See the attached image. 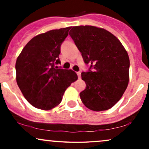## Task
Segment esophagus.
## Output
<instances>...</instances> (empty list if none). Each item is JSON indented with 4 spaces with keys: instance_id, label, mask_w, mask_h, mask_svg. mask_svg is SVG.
<instances>
[{
    "instance_id": "esophagus-1",
    "label": "esophagus",
    "mask_w": 149,
    "mask_h": 149,
    "mask_svg": "<svg viewBox=\"0 0 149 149\" xmlns=\"http://www.w3.org/2000/svg\"><path fill=\"white\" fill-rule=\"evenodd\" d=\"M80 74H81V73H80V71H78V72H77V75H78V78H80Z\"/></svg>"
}]
</instances>
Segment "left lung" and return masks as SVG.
<instances>
[{"label":"left lung","mask_w":149,"mask_h":149,"mask_svg":"<svg viewBox=\"0 0 149 149\" xmlns=\"http://www.w3.org/2000/svg\"><path fill=\"white\" fill-rule=\"evenodd\" d=\"M69 35L81 52L88 72L81 73L86 88L82 102L95 111L111 109L120 100L129 83L130 59L120 41L107 30L95 26H73Z\"/></svg>","instance_id":"8db88e82"}]
</instances>
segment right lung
Returning a JSON list of instances; mask_svg holds the SVG:
<instances>
[{
  "mask_svg": "<svg viewBox=\"0 0 149 149\" xmlns=\"http://www.w3.org/2000/svg\"><path fill=\"white\" fill-rule=\"evenodd\" d=\"M71 26L50 30L33 37L15 64L16 80L24 97L37 109L48 111L59 105L65 91L78 79L73 70L57 69L61 42Z\"/></svg>",
  "mask_w": 149,
  "mask_h": 149,
  "instance_id": "right-lung-1",
  "label": "right lung"
}]
</instances>
